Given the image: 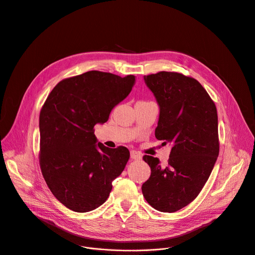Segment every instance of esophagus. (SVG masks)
I'll list each match as a JSON object with an SVG mask.
<instances>
[{
  "mask_svg": "<svg viewBox=\"0 0 255 255\" xmlns=\"http://www.w3.org/2000/svg\"><path fill=\"white\" fill-rule=\"evenodd\" d=\"M130 157L132 158V159H140L141 158V154L139 153V152H137V151H135V150H132L131 152H130Z\"/></svg>",
  "mask_w": 255,
  "mask_h": 255,
  "instance_id": "34e87169",
  "label": "esophagus"
}]
</instances>
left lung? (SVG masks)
Here are the masks:
<instances>
[{"mask_svg":"<svg viewBox=\"0 0 255 255\" xmlns=\"http://www.w3.org/2000/svg\"><path fill=\"white\" fill-rule=\"evenodd\" d=\"M144 81L159 106L155 137L171 150L165 167L156 157L143 156L151 174L141 190L155 210L172 213L198 197L219 155L217 109L193 78L160 71Z\"/></svg>","mask_w":255,"mask_h":255,"instance_id":"1","label":"left lung"}]
</instances>
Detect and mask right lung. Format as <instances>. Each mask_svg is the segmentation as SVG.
<instances>
[{"label":"right lung","instance_id":"right-lung-1","mask_svg":"<svg viewBox=\"0 0 255 255\" xmlns=\"http://www.w3.org/2000/svg\"><path fill=\"white\" fill-rule=\"evenodd\" d=\"M134 84L132 75L91 70L62 80L48 95L39 116V163L49 190L66 208L79 213L97 209L124 170L129 150L106 147L94 127L108 121Z\"/></svg>","mask_w":255,"mask_h":255}]
</instances>
